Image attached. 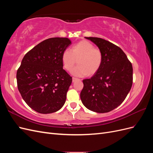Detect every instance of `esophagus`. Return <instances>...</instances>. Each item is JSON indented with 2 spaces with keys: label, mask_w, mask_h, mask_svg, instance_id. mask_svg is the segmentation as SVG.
<instances>
[{
  "label": "esophagus",
  "mask_w": 153,
  "mask_h": 153,
  "mask_svg": "<svg viewBox=\"0 0 153 153\" xmlns=\"http://www.w3.org/2000/svg\"><path fill=\"white\" fill-rule=\"evenodd\" d=\"M78 79L77 78H74V77H73V78H72V81H73V82H75L76 80H77Z\"/></svg>",
  "instance_id": "1"
}]
</instances>
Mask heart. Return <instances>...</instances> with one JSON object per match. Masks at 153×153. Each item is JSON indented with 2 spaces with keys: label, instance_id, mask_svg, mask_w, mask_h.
<instances>
[{
  "label": "heart",
  "instance_id": "b5f03b06",
  "mask_svg": "<svg viewBox=\"0 0 153 153\" xmlns=\"http://www.w3.org/2000/svg\"><path fill=\"white\" fill-rule=\"evenodd\" d=\"M64 68L70 71L75 66L76 61L78 66L72 71L76 76H92L99 71L103 62V53L101 50L94 48V45L87 40H82L74 45L71 51L64 50L61 55Z\"/></svg>",
  "mask_w": 153,
  "mask_h": 153
}]
</instances>
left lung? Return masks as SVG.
Listing matches in <instances>:
<instances>
[{
	"instance_id": "obj_1",
	"label": "left lung",
	"mask_w": 153,
	"mask_h": 153,
	"mask_svg": "<svg viewBox=\"0 0 153 153\" xmlns=\"http://www.w3.org/2000/svg\"><path fill=\"white\" fill-rule=\"evenodd\" d=\"M103 53L99 71L83 80L80 98L87 108L98 113L112 111L121 105L133 84V68L121 48L100 38L85 37Z\"/></svg>"
}]
</instances>
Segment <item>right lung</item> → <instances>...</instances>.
I'll return each instance as SVG.
<instances>
[{"instance_id":"obj_1","label":"right lung","mask_w":153,"mask_h":153,"mask_svg":"<svg viewBox=\"0 0 153 153\" xmlns=\"http://www.w3.org/2000/svg\"><path fill=\"white\" fill-rule=\"evenodd\" d=\"M71 43L66 38L45 39L22 59L16 73L18 89L37 112H55L65 103L72 77L62 68L61 55Z\"/></svg>"}]
</instances>
